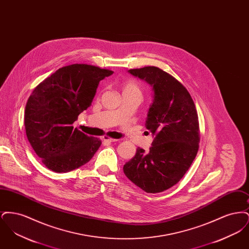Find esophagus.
Masks as SVG:
<instances>
[{
  "label": "esophagus",
  "mask_w": 249,
  "mask_h": 249,
  "mask_svg": "<svg viewBox=\"0 0 249 249\" xmlns=\"http://www.w3.org/2000/svg\"><path fill=\"white\" fill-rule=\"evenodd\" d=\"M103 141L107 142H116V141H118V140H117V139H114V138H111V137H109V136H103Z\"/></svg>",
  "instance_id": "1"
}]
</instances>
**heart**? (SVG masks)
Masks as SVG:
<instances>
[{"label":"heart","mask_w":249,"mask_h":249,"mask_svg":"<svg viewBox=\"0 0 249 249\" xmlns=\"http://www.w3.org/2000/svg\"><path fill=\"white\" fill-rule=\"evenodd\" d=\"M122 93L123 94L138 95L141 97L142 89L139 83L133 79L126 80L122 83Z\"/></svg>","instance_id":"obj_1"}]
</instances>
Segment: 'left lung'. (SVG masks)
<instances>
[{"label":"left lung","instance_id":"8db88e82","mask_svg":"<svg viewBox=\"0 0 249 249\" xmlns=\"http://www.w3.org/2000/svg\"><path fill=\"white\" fill-rule=\"evenodd\" d=\"M129 71L153 87L154 100L145 126L156 137L148 152L137 148L123 171L141 190L161 192L178 184L198 153L197 110L188 89L170 73L155 66Z\"/></svg>","mask_w":249,"mask_h":249}]
</instances>
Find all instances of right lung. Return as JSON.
<instances>
[{"instance_id":"1","label":"right lung","mask_w":249,"mask_h":249,"mask_svg":"<svg viewBox=\"0 0 249 249\" xmlns=\"http://www.w3.org/2000/svg\"><path fill=\"white\" fill-rule=\"evenodd\" d=\"M109 69L75 63L59 68L34 89L25 107L29 142L42 162L56 173H66L89 162L102 144L72 123L91 105L99 82Z\"/></svg>"}]
</instances>
